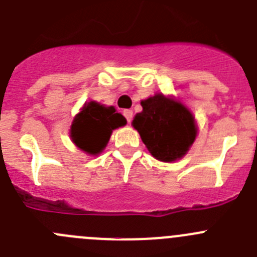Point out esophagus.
Instances as JSON below:
<instances>
[{"instance_id": "34e87169", "label": "esophagus", "mask_w": 257, "mask_h": 257, "mask_svg": "<svg viewBox=\"0 0 257 257\" xmlns=\"http://www.w3.org/2000/svg\"><path fill=\"white\" fill-rule=\"evenodd\" d=\"M123 116L126 117L127 122H128V123H130V122L133 121V117H134V112H133V109H124V111H123Z\"/></svg>"}]
</instances>
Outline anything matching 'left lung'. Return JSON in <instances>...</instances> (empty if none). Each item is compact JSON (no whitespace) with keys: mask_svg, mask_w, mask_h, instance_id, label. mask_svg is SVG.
Masks as SVG:
<instances>
[{"mask_svg":"<svg viewBox=\"0 0 257 257\" xmlns=\"http://www.w3.org/2000/svg\"><path fill=\"white\" fill-rule=\"evenodd\" d=\"M141 106L143 112L136 113L133 126L151 155L164 163L182 159L197 136L192 112L161 93L141 101Z\"/></svg>","mask_w":257,"mask_h":257,"instance_id":"obj_1","label":"left lung"}]
</instances>
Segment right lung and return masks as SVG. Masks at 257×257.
Wrapping results in <instances>:
<instances>
[{
    "instance_id": "1",
    "label": "right lung",
    "mask_w": 257,
    "mask_h": 257,
    "mask_svg": "<svg viewBox=\"0 0 257 257\" xmlns=\"http://www.w3.org/2000/svg\"><path fill=\"white\" fill-rule=\"evenodd\" d=\"M126 123V118L113 106L106 107L98 102L90 101L84 103L73 119L70 138L82 151L97 155L106 148L112 131Z\"/></svg>"
}]
</instances>
